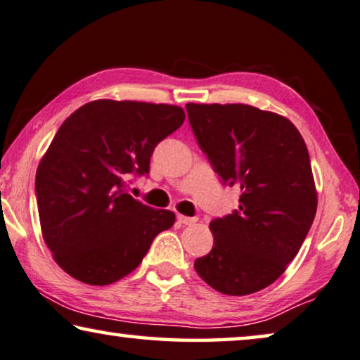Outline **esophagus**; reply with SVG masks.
Listing matches in <instances>:
<instances>
[{
    "label": "esophagus",
    "instance_id": "obj_1",
    "mask_svg": "<svg viewBox=\"0 0 360 360\" xmlns=\"http://www.w3.org/2000/svg\"><path fill=\"white\" fill-rule=\"evenodd\" d=\"M176 221L181 226H191V224H195L198 221V217H188V216H184V214H176Z\"/></svg>",
    "mask_w": 360,
    "mask_h": 360
}]
</instances>
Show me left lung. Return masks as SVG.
Wrapping results in <instances>:
<instances>
[{"label": "left lung", "mask_w": 360, "mask_h": 360, "mask_svg": "<svg viewBox=\"0 0 360 360\" xmlns=\"http://www.w3.org/2000/svg\"><path fill=\"white\" fill-rule=\"evenodd\" d=\"M202 153L224 184L240 188L238 210L211 221L200 278L226 295L273 284L295 258L316 212L309 150L292 122L243 103H186Z\"/></svg>", "instance_id": "8db88e82"}]
</instances>
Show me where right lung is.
<instances>
[{
    "label": "right lung",
    "mask_w": 360,
    "mask_h": 360,
    "mask_svg": "<svg viewBox=\"0 0 360 360\" xmlns=\"http://www.w3.org/2000/svg\"><path fill=\"white\" fill-rule=\"evenodd\" d=\"M184 122L181 107L108 98L65 120L35 175L41 236L61 269L84 284H112L174 226V212L128 195L127 179L149 174L154 148Z\"/></svg>",
    "instance_id": "1"
}]
</instances>
